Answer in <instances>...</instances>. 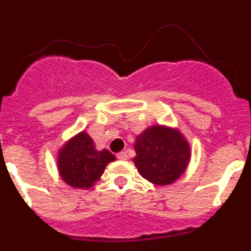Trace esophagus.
Here are the masks:
<instances>
[{"instance_id": "esophagus-1", "label": "esophagus", "mask_w": 251, "mask_h": 251, "mask_svg": "<svg viewBox=\"0 0 251 251\" xmlns=\"http://www.w3.org/2000/svg\"><path fill=\"white\" fill-rule=\"evenodd\" d=\"M117 158H118L119 161H126V159L128 158V154L126 152H121L117 154Z\"/></svg>"}]
</instances>
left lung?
Wrapping results in <instances>:
<instances>
[{
    "label": "left lung",
    "instance_id": "8db88e82",
    "mask_svg": "<svg viewBox=\"0 0 251 251\" xmlns=\"http://www.w3.org/2000/svg\"><path fill=\"white\" fill-rule=\"evenodd\" d=\"M133 163L151 183L167 186L186 172L191 146L178 128L153 124L136 137Z\"/></svg>",
    "mask_w": 251,
    "mask_h": 251
}]
</instances>
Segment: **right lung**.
<instances>
[{
	"label": "right lung",
	"mask_w": 251,
	"mask_h": 251,
	"mask_svg": "<svg viewBox=\"0 0 251 251\" xmlns=\"http://www.w3.org/2000/svg\"><path fill=\"white\" fill-rule=\"evenodd\" d=\"M114 161V154L108 150H97L92 137L81 130L59 148L56 166L66 185L89 190L100 179L108 163Z\"/></svg>",
	"instance_id": "right-lung-1"
}]
</instances>
